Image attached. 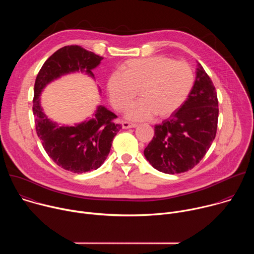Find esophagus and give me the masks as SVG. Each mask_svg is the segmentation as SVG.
Instances as JSON below:
<instances>
[{
    "instance_id": "34e87169",
    "label": "esophagus",
    "mask_w": 254,
    "mask_h": 254,
    "mask_svg": "<svg viewBox=\"0 0 254 254\" xmlns=\"http://www.w3.org/2000/svg\"><path fill=\"white\" fill-rule=\"evenodd\" d=\"M122 126H123V128H126V129L136 127L135 124H131V123H128V122H122Z\"/></svg>"
}]
</instances>
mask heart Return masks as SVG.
<instances>
[{
  "instance_id": "b5f03b06",
  "label": "heart",
  "mask_w": 254,
  "mask_h": 254,
  "mask_svg": "<svg viewBox=\"0 0 254 254\" xmlns=\"http://www.w3.org/2000/svg\"><path fill=\"white\" fill-rule=\"evenodd\" d=\"M107 79L106 88L113 105L123 111L138 89L139 99L127 105L126 117L147 121L156 114L172 115L188 98L194 86L192 68L183 61L157 55L126 61Z\"/></svg>"
}]
</instances>
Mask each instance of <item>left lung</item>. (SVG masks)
<instances>
[{"instance_id": "8db88e82", "label": "left lung", "mask_w": 254, "mask_h": 254, "mask_svg": "<svg viewBox=\"0 0 254 254\" xmlns=\"http://www.w3.org/2000/svg\"><path fill=\"white\" fill-rule=\"evenodd\" d=\"M218 114L214 84L197 62L192 91L179 110L155 126V135L143 151L144 157L165 174H180L193 169L215 138Z\"/></svg>"}]
</instances>
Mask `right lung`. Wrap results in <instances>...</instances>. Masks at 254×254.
I'll use <instances>...</instances> for the list:
<instances>
[{"label": "right lung", "mask_w": 254, "mask_h": 254, "mask_svg": "<svg viewBox=\"0 0 254 254\" xmlns=\"http://www.w3.org/2000/svg\"><path fill=\"white\" fill-rule=\"evenodd\" d=\"M102 59L77 45L62 47L45 61L34 85L33 115L43 148L55 164L76 174L96 170L103 164L122 126L114 122L117 116L102 105L88 121L58 125L43 112L40 96L49 83L70 73L81 72L94 79L92 70Z\"/></svg>", "instance_id": "obj_1"}]
</instances>
